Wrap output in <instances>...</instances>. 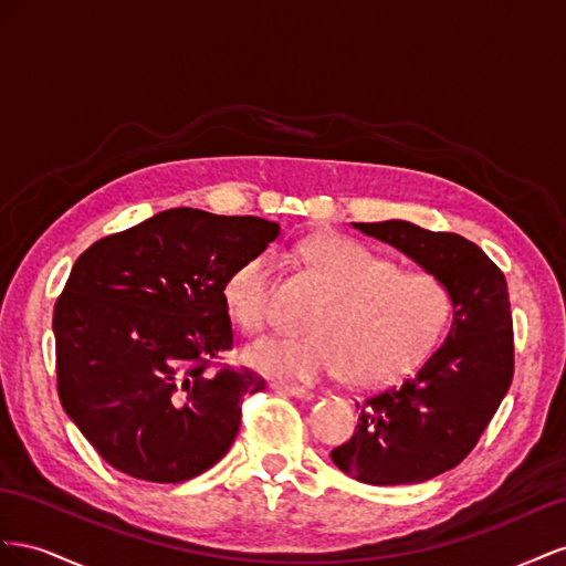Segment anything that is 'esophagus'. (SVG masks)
Listing matches in <instances>:
<instances>
[{
	"label": "esophagus",
	"instance_id": "obj_1",
	"mask_svg": "<svg viewBox=\"0 0 566 566\" xmlns=\"http://www.w3.org/2000/svg\"><path fill=\"white\" fill-rule=\"evenodd\" d=\"M272 389L284 391V394L294 396V398H301V400H311V398H313V391H311V389H305V386H298V384H284V381H277V384H272Z\"/></svg>",
	"mask_w": 566,
	"mask_h": 566
}]
</instances>
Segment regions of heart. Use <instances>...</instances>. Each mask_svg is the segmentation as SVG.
<instances>
[{
	"label": "heart",
	"instance_id": "b5f03b06",
	"mask_svg": "<svg viewBox=\"0 0 566 566\" xmlns=\"http://www.w3.org/2000/svg\"><path fill=\"white\" fill-rule=\"evenodd\" d=\"M303 253L332 298L311 322L315 334L249 348L255 369L298 379L348 373L353 384L379 386L408 373L446 329L453 296L436 274L402 270L348 237H317ZM274 284L270 251L251 255L224 282V308L247 334H265L277 322Z\"/></svg>",
	"mask_w": 566,
	"mask_h": 566
}]
</instances>
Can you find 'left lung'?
<instances>
[{
	"instance_id": "left-lung-1",
	"label": "left lung",
	"mask_w": 566,
	"mask_h": 566,
	"mask_svg": "<svg viewBox=\"0 0 566 566\" xmlns=\"http://www.w3.org/2000/svg\"><path fill=\"white\" fill-rule=\"evenodd\" d=\"M441 277L453 325L415 375L363 400L350 439L332 450L344 474L400 486L458 467L479 443L514 375V332L505 274L474 241L406 220L353 222Z\"/></svg>"
}]
</instances>
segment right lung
<instances>
[{"instance_id":"1","label":"right lung","mask_w":566,"mask_h":566,"mask_svg":"<svg viewBox=\"0 0 566 566\" xmlns=\"http://www.w3.org/2000/svg\"><path fill=\"white\" fill-rule=\"evenodd\" d=\"M277 237L263 218L170 208L77 258L54 305L56 391L113 470L180 483L228 453L265 379L216 363L234 344L222 286Z\"/></svg>"}]
</instances>
